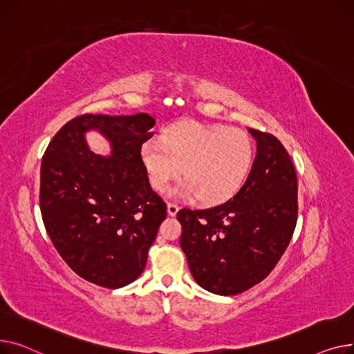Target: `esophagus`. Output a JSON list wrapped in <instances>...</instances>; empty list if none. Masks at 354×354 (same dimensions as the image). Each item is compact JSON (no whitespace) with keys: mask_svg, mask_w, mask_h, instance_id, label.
<instances>
[{"mask_svg":"<svg viewBox=\"0 0 354 354\" xmlns=\"http://www.w3.org/2000/svg\"><path fill=\"white\" fill-rule=\"evenodd\" d=\"M167 212H169L170 216H176L177 212H178V205L174 204V203H169L167 204Z\"/></svg>","mask_w":354,"mask_h":354,"instance_id":"1","label":"esophagus"}]
</instances>
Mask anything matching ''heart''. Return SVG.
Listing matches in <instances>:
<instances>
[{
  "label": "heart",
  "instance_id": "1",
  "mask_svg": "<svg viewBox=\"0 0 354 354\" xmlns=\"http://www.w3.org/2000/svg\"><path fill=\"white\" fill-rule=\"evenodd\" d=\"M253 156V140L245 131L196 121L174 124L164 130L161 141L151 138L141 147V161L154 190L164 192L183 170L185 181L174 187L171 196L196 194L204 204L232 198L244 184Z\"/></svg>",
  "mask_w": 354,
  "mask_h": 354
}]
</instances>
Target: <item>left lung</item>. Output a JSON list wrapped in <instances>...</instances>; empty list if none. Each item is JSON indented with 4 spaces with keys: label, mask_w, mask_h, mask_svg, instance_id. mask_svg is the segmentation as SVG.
Returning <instances> with one entry per match:
<instances>
[{
    "label": "left lung",
    "mask_w": 354,
    "mask_h": 354,
    "mask_svg": "<svg viewBox=\"0 0 354 354\" xmlns=\"http://www.w3.org/2000/svg\"><path fill=\"white\" fill-rule=\"evenodd\" d=\"M257 141L252 171L223 204L177 213L180 245L203 288L234 296L264 280L292 240L297 221V176L283 144L248 129Z\"/></svg>",
    "instance_id": "obj_1"
}]
</instances>
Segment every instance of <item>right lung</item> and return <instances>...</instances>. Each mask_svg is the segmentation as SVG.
<instances>
[{"mask_svg":"<svg viewBox=\"0 0 354 354\" xmlns=\"http://www.w3.org/2000/svg\"><path fill=\"white\" fill-rule=\"evenodd\" d=\"M154 124L145 113L78 115L54 136L41 162L46 230L73 272L97 286L133 283L167 216L141 161V145L153 137ZM90 129L111 141L110 158L88 149Z\"/></svg>","mask_w":354,"mask_h":354,"instance_id":"1","label":"right lung"}]
</instances>
